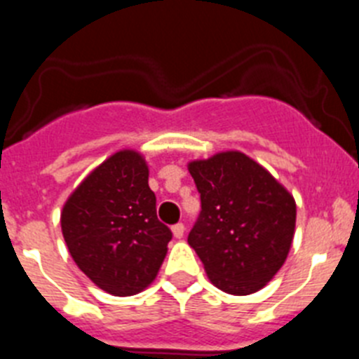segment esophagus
<instances>
[{"mask_svg": "<svg viewBox=\"0 0 359 359\" xmlns=\"http://www.w3.org/2000/svg\"><path fill=\"white\" fill-rule=\"evenodd\" d=\"M172 233H174V237H176V239H182V237L185 236V224H183V223L174 224Z\"/></svg>", "mask_w": 359, "mask_h": 359, "instance_id": "34e87169", "label": "esophagus"}]
</instances>
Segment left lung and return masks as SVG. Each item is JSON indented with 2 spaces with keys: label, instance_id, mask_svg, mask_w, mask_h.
<instances>
[{
  "label": "left lung",
  "instance_id": "obj_1",
  "mask_svg": "<svg viewBox=\"0 0 359 359\" xmlns=\"http://www.w3.org/2000/svg\"><path fill=\"white\" fill-rule=\"evenodd\" d=\"M189 172L201 196L189 244L215 287L255 293L286 262L297 221L293 196L239 151L190 161Z\"/></svg>",
  "mask_w": 359,
  "mask_h": 359
}]
</instances>
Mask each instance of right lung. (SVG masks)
I'll use <instances>...</instances> for the list:
<instances>
[{
  "instance_id": "add662e5",
  "label": "right lung",
  "mask_w": 359,
  "mask_h": 359,
  "mask_svg": "<svg viewBox=\"0 0 359 359\" xmlns=\"http://www.w3.org/2000/svg\"><path fill=\"white\" fill-rule=\"evenodd\" d=\"M61 228L75 264L115 297L140 293L158 275L172 239L158 221L149 169L136 151H118L66 201Z\"/></svg>"
}]
</instances>
